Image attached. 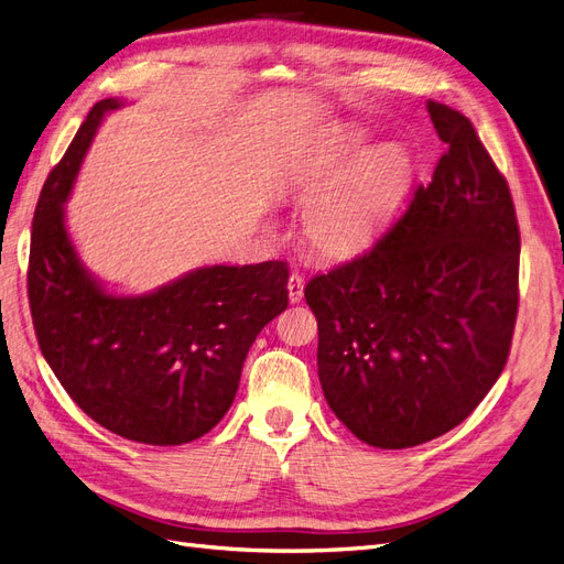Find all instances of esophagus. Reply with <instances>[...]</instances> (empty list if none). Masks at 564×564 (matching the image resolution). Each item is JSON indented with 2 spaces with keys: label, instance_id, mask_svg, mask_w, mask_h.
Listing matches in <instances>:
<instances>
[{
  "label": "esophagus",
  "instance_id": "34e87169",
  "mask_svg": "<svg viewBox=\"0 0 564 564\" xmlns=\"http://www.w3.org/2000/svg\"><path fill=\"white\" fill-rule=\"evenodd\" d=\"M286 292H289V301L292 303H299L303 299V278L299 275V272H292V275H289Z\"/></svg>",
  "mask_w": 564,
  "mask_h": 564
}]
</instances>
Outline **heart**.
<instances>
[{
  "mask_svg": "<svg viewBox=\"0 0 564 564\" xmlns=\"http://www.w3.org/2000/svg\"><path fill=\"white\" fill-rule=\"evenodd\" d=\"M416 176L404 145H373L360 127H334L292 174L296 195L308 199L301 218L305 240L334 261L369 251L404 209Z\"/></svg>",
  "mask_w": 564,
  "mask_h": 564,
  "instance_id": "heart-1",
  "label": "heart"
}]
</instances>
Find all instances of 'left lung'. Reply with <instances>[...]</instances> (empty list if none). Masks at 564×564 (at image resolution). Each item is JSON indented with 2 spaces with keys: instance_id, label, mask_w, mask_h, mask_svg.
<instances>
[{
  "instance_id": "obj_1",
  "label": "left lung",
  "mask_w": 564,
  "mask_h": 564,
  "mask_svg": "<svg viewBox=\"0 0 564 564\" xmlns=\"http://www.w3.org/2000/svg\"><path fill=\"white\" fill-rule=\"evenodd\" d=\"M447 152L383 240L317 275V373L336 419L379 449L452 431L508 360L518 317L520 230L506 178L470 119L435 100Z\"/></svg>"
}]
</instances>
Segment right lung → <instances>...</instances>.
I'll use <instances>...</instances> for the list:
<instances>
[{
  "instance_id": "add662e5",
  "label": "right lung",
  "mask_w": 564,
  "mask_h": 564,
  "mask_svg": "<svg viewBox=\"0 0 564 564\" xmlns=\"http://www.w3.org/2000/svg\"><path fill=\"white\" fill-rule=\"evenodd\" d=\"M98 100L48 174L32 220L28 296L44 360L84 414L143 445H185L226 416L247 352L289 303L284 261L204 265L148 294H112L82 263L65 226Z\"/></svg>"
}]
</instances>
